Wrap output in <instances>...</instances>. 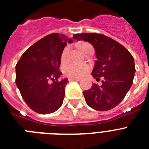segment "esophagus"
<instances>
[{"instance_id":"obj_1","label":"esophagus","mask_w":149,"mask_h":149,"mask_svg":"<svg viewBox=\"0 0 149 149\" xmlns=\"http://www.w3.org/2000/svg\"><path fill=\"white\" fill-rule=\"evenodd\" d=\"M81 78H74V77H70L68 81H81Z\"/></svg>"}]
</instances>
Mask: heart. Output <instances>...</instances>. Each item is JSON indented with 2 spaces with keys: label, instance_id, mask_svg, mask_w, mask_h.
<instances>
[{
  "label": "heart",
  "instance_id": "b5f03b06",
  "mask_svg": "<svg viewBox=\"0 0 149 149\" xmlns=\"http://www.w3.org/2000/svg\"><path fill=\"white\" fill-rule=\"evenodd\" d=\"M90 47H92L90 44H85V43L81 44L80 45V49L84 53H86L87 49ZM68 51H69V47L66 46L63 49L62 56H61V59H62V62H65L67 59ZM88 69V66L86 64L77 63V62H69L64 66L63 71H64V73L68 77H74V78H79V77H81L82 76L84 75L87 72Z\"/></svg>",
  "mask_w": 149,
  "mask_h": 149
}]
</instances>
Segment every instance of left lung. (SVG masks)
Listing matches in <instances>:
<instances>
[{
    "instance_id": "obj_1",
    "label": "left lung",
    "mask_w": 149,
    "mask_h": 149,
    "mask_svg": "<svg viewBox=\"0 0 149 149\" xmlns=\"http://www.w3.org/2000/svg\"><path fill=\"white\" fill-rule=\"evenodd\" d=\"M74 39L93 46L96 60L92 76L96 81L103 77L102 85L93 84L84 91L85 101L97 111H108L120 103L133 84L136 72L133 56L124 46L109 37L95 33L74 35Z\"/></svg>"
}]
</instances>
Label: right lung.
Here are the masks:
<instances>
[{
  "label": "right lung",
  "mask_w": 149,
  "mask_h": 149,
  "mask_svg": "<svg viewBox=\"0 0 149 149\" xmlns=\"http://www.w3.org/2000/svg\"><path fill=\"white\" fill-rule=\"evenodd\" d=\"M67 42L71 44L72 40L63 34L47 35L26 49L16 64V86L25 103L35 112L50 114L62 105L68 81L58 78L62 74L59 68Z\"/></svg>",
  "instance_id": "right-lung-1"
}]
</instances>
